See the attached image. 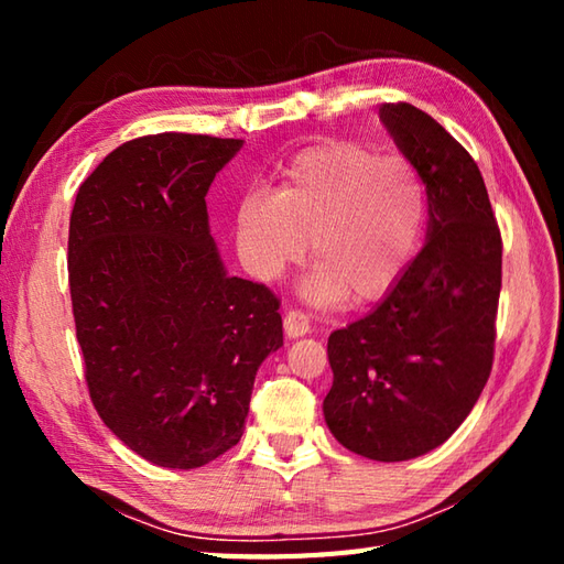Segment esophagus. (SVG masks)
<instances>
[{"label": "esophagus", "instance_id": "34e87169", "mask_svg": "<svg viewBox=\"0 0 564 564\" xmlns=\"http://www.w3.org/2000/svg\"><path fill=\"white\" fill-rule=\"evenodd\" d=\"M283 329L289 334V339H297V337H305L310 332V317L301 310H289L283 317Z\"/></svg>", "mask_w": 564, "mask_h": 564}]
</instances>
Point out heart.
Segmentation results:
<instances>
[{"label": "heart", "mask_w": 564, "mask_h": 564, "mask_svg": "<svg viewBox=\"0 0 564 564\" xmlns=\"http://www.w3.org/2000/svg\"><path fill=\"white\" fill-rule=\"evenodd\" d=\"M426 186L412 162L329 140L285 164L275 194L237 206V247L249 273L273 281L313 245L310 301L373 303L414 261L426 227Z\"/></svg>", "instance_id": "obj_1"}]
</instances>
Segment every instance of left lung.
Masks as SVG:
<instances>
[{
    "instance_id": "left-lung-1",
    "label": "left lung",
    "mask_w": 564,
    "mask_h": 564,
    "mask_svg": "<svg viewBox=\"0 0 564 564\" xmlns=\"http://www.w3.org/2000/svg\"><path fill=\"white\" fill-rule=\"evenodd\" d=\"M380 121L422 174L429 230L373 313L329 334L325 422L344 448L380 463L441 446L470 414L495 358L501 235L475 160L412 104Z\"/></svg>"
}]
</instances>
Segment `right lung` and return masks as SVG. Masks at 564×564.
<instances>
[{"label": "right lung", "instance_id": "right-lung-1", "mask_svg": "<svg viewBox=\"0 0 564 564\" xmlns=\"http://www.w3.org/2000/svg\"><path fill=\"white\" fill-rule=\"evenodd\" d=\"M242 140L123 142L69 215L72 315L89 398L142 458L194 470L237 446L263 358L283 346L279 297L227 275L206 194Z\"/></svg>", "mask_w": 564, "mask_h": 564}]
</instances>
